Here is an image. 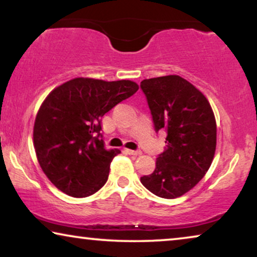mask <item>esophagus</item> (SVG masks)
Wrapping results in <instances>:
<instances>
[{
	"instance_id": "obj_1",
	"label": "esophagus",
	"mask_w": 257,
	"mask_h": 257,
	"mask_svg": "<svg viewBox=\"0 0 257 257\" xmlns=\"http://www.w3.org/2000/svg\"><path fill=\"white\" fill-rule=\"evenodd\" d=\"M126 153L127 154H131V156H140L142 154V151H135V150H128L126 149Z\"/></svg>"
}]
</instances>
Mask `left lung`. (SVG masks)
Listing matches in <instances>:
<instances>
[{
    "label": "left lung",
    "instance_id": "8db88e82",
    "mask_svg": "<svg viewBox=\"0 0 257 257\" xmlns=\"http://www.w3.org/2000/svg\"><path fill=\"white\" fill-rule=\"evenodd\" d=\"M140 89L154 130L167 133L166 149L157 157L152 174L140 178L153 194L179 198L203 178L216 147V122L206 97L180 76L144 79Z\"/></svg>",
    "mask_w": 257,
    "mask_h": 257
}]
</instances>
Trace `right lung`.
<instances>
[{
    "mask_svg": "<svg viewBox=\"0 0 257 257\" xmlns=\"http://www.w3.org/2000/svg\"><path fill=\"white\" fill-rule=\"evenodd\" d=\"M138 89L131 80L75 78L45 98L35 120L34 146L42 170L59 191L85 198L106 184L120 151L105 150L101 118Z\"/></svg>",
    "mask_w": 257,
    "mask_h": 257,
    "instance_id": "obj_1",
    "label": "right lung"
}]
</instances>
